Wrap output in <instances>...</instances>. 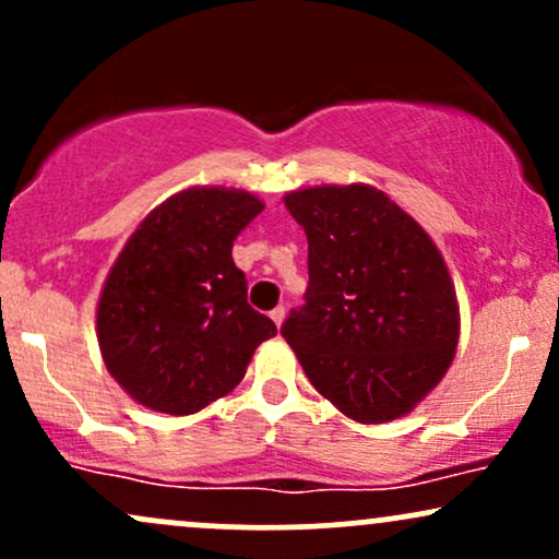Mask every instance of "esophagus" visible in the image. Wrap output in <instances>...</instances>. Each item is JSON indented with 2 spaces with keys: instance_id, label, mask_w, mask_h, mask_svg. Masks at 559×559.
<instances>
[{
  "instance_id": "obj_1",
  "label": "esophagus",
  "mask_w": 559,
  "mask_h": 559,
  "mask_svg": "<svg viewBox=\"0 0 559 559\" xmlns=\"http://www.w3.org/2000/svg\"><path fill=\"white\" fill-rule=\"evenodd\" d=\"M271 318H273V323H275V325H278V329H281V325H284L286 310H284V307H275V310L271 312Z\"/></svg>"
}]
</instances>
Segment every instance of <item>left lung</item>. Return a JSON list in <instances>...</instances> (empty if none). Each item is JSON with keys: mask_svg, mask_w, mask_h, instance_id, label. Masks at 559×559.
<instances>
[{"mask_svg": "<svg viewBox=\"0 0 559 559\" xmlns=\"http://www.w3.org/2000/svg\"><path fill=\"white\" fill-rule=\"evenodd\" d=\"M284 204L310 243L307 305L281 329L301 370L346 418H404L439 386L460 342L439 247L370 183L307 186Z\"/></svg>", "mask_w": 559, "mask_h": 559, "instance_id": "left-lung-1", "label": "left lung"}]
</instances>
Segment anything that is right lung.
Here are the masks:
<instances>
[{
  "label": "right lung",
  "mask_w": 559,
  "mask_h": 559,
  "mask_svg": "<svg viewBox=\"0 0 559 559\" xmlns=\"http://www.w3.org/2000/svg\"><path fill=\"white\" fill-rule=\"evenodd\" d=\"M265 202L252 191L189 186L128 236L96 301L102 360L133 402L194 415L239 386L275 323L247 305L230 247Z\"/></svg>",
  "instance_id": "right-lung-1"
}]
</instances>
